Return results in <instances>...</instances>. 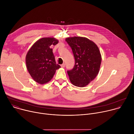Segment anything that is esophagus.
Returning <instances> with one entry per match:
<instances>
[{"label": "esophagus", "instance_id": "obj_1", "mask_svg": "<svg viewBox=\"0 0 134 134\" xmlns=\"http://www.w3.org/2000/svg\"><path fill=\"white\" fill-rule=\"evenodd\" d=\"M65 63H64V64H63L61 65V67H62V68L65 67Z\"/></svg>", "mask_w": 134, "mask_h": 134}]
</instances>
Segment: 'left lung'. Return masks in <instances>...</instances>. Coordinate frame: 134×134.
I'll return each mask as SVG.
<instances>
[{
	"label": "left lung",
	"instance_id": "1",
	"mask_svg": "<svg viewBox=\"0 0 134 134\" xmlns=\"http://www.w3.org/2000/svg\"><path fill=\"white\" fill-rule=\"evenodd\" d=\"M66 41L72 49L75 60L74 68L67 71L70 81L76 86L84 87L99 73L101 63L99 49L86 37H68Z\"/></svg>",
	"mask_w": 134,
	"mask_h": 134
}]
</instances>
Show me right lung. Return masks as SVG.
Instances as JSON below:
<instances>
[{"label":"right lung","mask_w":134,"mask_h":134,"mask_svg":"<svg viewBox=\"0 0 134 134\" xmlns=\"http://www.w3.org/2000/svg\"><path fill=\"white\" fill-rule=\"evenodd\" d=\"M58 41L53 37H44L37 40L30 48L26 56L29 72L37 83L43 84L49 82L60 66L55 62L52 45Z\"/></svg>","instance_id":"right-lung-1"}]
</instances>
